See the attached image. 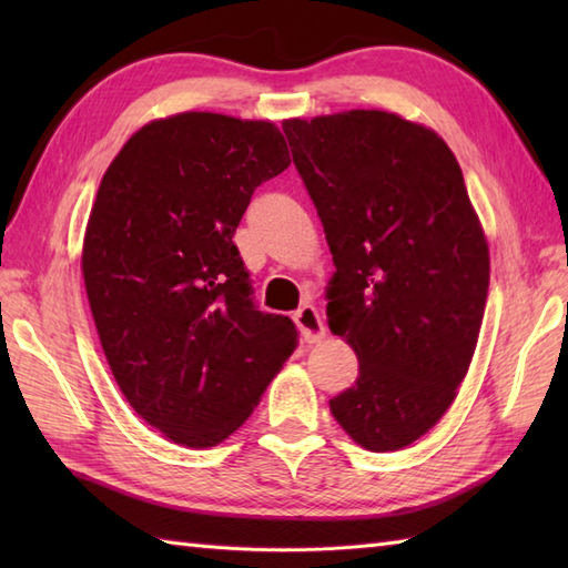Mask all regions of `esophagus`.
I'll list each match as a JSON object with an SVG mask.
<instances>
[{
    "label": "esophagus",
    "mask_w": 568,
    "mask_h": 568,
    "mask_svg": "<svg viewBox=\"0 0 568 568\" xmlns=\"http://www.w3.org/2000/svg\"><path fill=\"white\" fill-rule=\"evenodd\" d=\"M293 320H295L297 329H300V334H303V339L307 344H317V342L324 339V334H327V329H324V322L320 317V312L312 305L300 307L293 315Z\"/></svg>",
    "instance_id": "obj_1"
}]
</instances>
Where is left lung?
Here are the masks:
<instances>
[{"mask_svg":"<svg viewBox=\"0 0 568 568\" xmlns=\"http://www.w3.org/2000/svg\"><path fill=\"white\" fill-rule=\"evenodd\" d=\"M283 131L336 273L329 329L358 378L329 400L371 452L417 442L449 409L476 352L490 258L452 149L407 119L352 110Z\"/></svg>","mask_w":568,"mask_h":568,"instance_id":"obj_1","label":"left lung"}]
</instances>
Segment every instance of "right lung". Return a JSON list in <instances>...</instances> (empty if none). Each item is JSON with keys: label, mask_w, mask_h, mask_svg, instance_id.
<instances>
[{"label": "right lung", "mask_w": 568, "mask_h": 568, "mask_svg": "<svg viewBox=\"0 0 568 568\" xmlns=\"http://www.w3.org/2000/svg\"><path fill=\"white\" fill-rule=\"evenodd\" d=\"M287 165L275 124L183 112L139 129L102 178L82 246L94 327L129 405L175 444L224 442L295 352L234 244Z\"/></svg>", "instance_id": "add662e5"}]
</instances>
